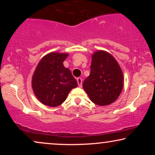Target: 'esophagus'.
I'll return each instance as SVG.
<instances>
[{
	"label": "esophagus",
	"instance_id": "34e87169",
	"mask_svg": "<svg viewBox=\"0 0 155 155\" xmlns=\"http://www.w3.org/2000/svg\"><path fill=\"white\" fill-rule=\"evenodd\" d=\"M77 82H78V86H79L80 87H81L82 85V78H78V79H77Z\"/></svg>",
	"mask_w": 155,
	"mask_h": 155
}]
</instances>
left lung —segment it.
I'll return each mask as SVG.
<instances>
[{
    "instance_id": "8db88e82",
    "label": "left lung",
    "mask_w": 155,
    "mask_h": 155,
    "mask_svg": "<svg viewBox=\"0 0 155 155\" xmlns=\"http://www.w3.org/2000/svg\"><path fill=\"white\" fill-rule=\"evenodd\" d=\"M90 74L82 84L93 103L107 106L114 102L124 87V74L111 54L98 50L92 55Z\"/></svg>"
}]
</instances>
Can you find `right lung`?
<instances>
[{"label": "right lung", "instance_id": "add662e5", "mask_svg": "<svg viewBox=\"0 0 155 155\" xmlns=\"http://www.w3.org/2000/svg\"><path fill=\"white\" fill-rule=\"evenodd\" d=\"M68 54L51 52L38 63L31 79L35 96L43 104L51 107L63 103L78 82L71 71L63 65Z\"/></svg>", "mask_w": 155, "mask_h": 155}]
</instances>
